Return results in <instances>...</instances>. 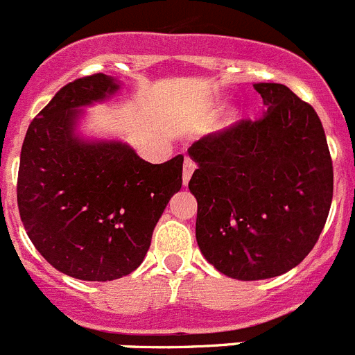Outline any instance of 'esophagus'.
<instances>
[{"mask_svg": "<svg viewBox=\"0 0 355 355\" xmlns=\"http://www.w3.org/2000/svg\"><path fill=\"white\" fill-rule=\"evenodd\" d=\"M194 168H196V164H194L193 159L185 157V161H184V170H182V182H184V185L189 184L191 177H193Z\"/></svg>", "mask_w": 355, "mask_h": 355, "instance_id": "34e87169", "label": "esophagus"}]
</instances>
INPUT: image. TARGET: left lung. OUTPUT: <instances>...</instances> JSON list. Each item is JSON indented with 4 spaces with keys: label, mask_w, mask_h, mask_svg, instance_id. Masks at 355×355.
<instances>
[{
    "label": "left lung",
    "mask_w": 355,
    "mask_h": 355,
    "mask_svg": "<svg viewBox=\"0 0 355 355\" xmlns=\"http://www.w3.org/2000/svg\"><path fill=\"white\" fill-rule=\"evenodd\" d=\"M260 120L193 143L201 254L225 276L258 281L301 263L333 201V161L320 118L277 83H254Z\"/></svg>",
    "instance_id": "obj_1"
}]
</instances>
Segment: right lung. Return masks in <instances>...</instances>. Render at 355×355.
Here are the masks:
<instances>
[{"mask_svg": "<svg viewBox=\"0 0 355 355\" xmlns=\"http://www.w3.org/2000/svg\"><path fill=\"white\" fill-rule=\"evenodd\" d=\"M120 88L106 74L69 83L30 123L22 143L21 221L38 253L76 279L113 281L138 269L182 187V155L152 164L122 139L81 130L86 107Z\"/></svg>", "mask_w": 355, "mask_h": 355, "instance_id": "right-lung-1", "label": "right lung"}]
</instances>
